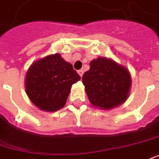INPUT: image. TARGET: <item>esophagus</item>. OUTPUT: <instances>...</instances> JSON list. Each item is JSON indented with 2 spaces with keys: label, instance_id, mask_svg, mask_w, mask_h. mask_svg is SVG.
Masks as SVG:
<instances>
[{
  "label": "esophagus",
  "instance_id": "esophagus-1",
  "mask_svg": "<svg viewBox=\"0 0 159 159\" xmlns=\"http://www.w3.org/2000/svg\"><path fill=\"white\" fill-rule=\"evenodd\" d=\"M78 74H79L80 76L82 77L83 75H84V70H78Z\"/></svg>",
  "mask_w": 159,
  "mask_h": 159
}]
</instances>
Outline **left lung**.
I'll list each match as a JSON object with an SVG mask.
<instances>
[{
  "label": "left lung",
  "instance_id": "obj_1",
  "mask_svg": "<svg viewBox=\"0 0 159 159\" xmlns=\"http://www.w3.org/2000/svg\"><path fill=\"white\" fill-rule=\"evenodd\" d=\"M83 75L89 102L94 106L109 110L126 101L131 84L127 69L114 61L98 57L90 62Z\"/></svg>",
  "mask_w": 159,
  "mask_h": 159
}]
</instances>
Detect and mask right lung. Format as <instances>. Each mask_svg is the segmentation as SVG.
Returning a JSON list of instances; mask_svg holds the SVG:
<instances>
[{"mask_svg": "<svg viewBox=\"0 0 159 159\" xmlns=\"http://www.w3.org/2000/svg\"><path fill=\"white\" fill-rule=\"evenodd\" d=\"M80 79L73 66L55 54L31 65L26 75V91L40 110L56 111L65 105L72 84Z\"/></svg>", "mask_w": 159, "mask_h": 159, "instance_id": "obj_1", "label": "right lung"}]
</instances>
